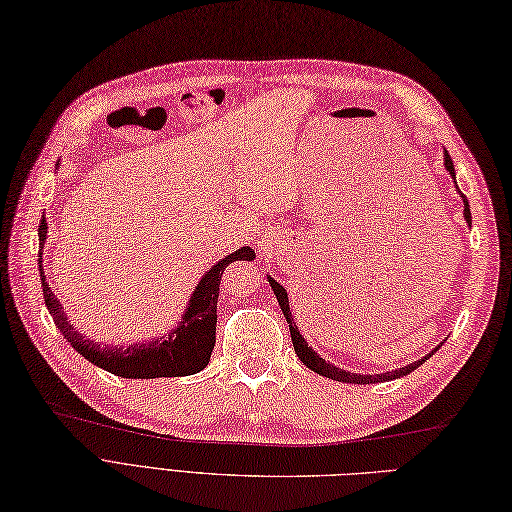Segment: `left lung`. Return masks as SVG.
Wrapping results in <instances>:
<instances>
[{"mask_svg": "<svg viewBox=\"0 0 512 512\" xmlns=\"http://www.w3.org/2000/svg\"><path fill=\"white\" fill-rule=\"evenodd\" d=\"M443 160H445V169L450 171L452 180L456 182L454 162H452L450 154H447V149L443 152ZM456 189H458V186H456ZM458 193H460V189H458ZM460 197H463V204H465V210H463L465 221H467L469 226H471V210H469V202H467L463 193H460ZM267 280H269V286L273 289V293H276V297H278V304H280L282 313H284V317H286V323H289L291 341H293V347H295V354L299 356V360H302V363H304L308 369H313L315 373H319V376H326V378H330V380H339V382H350V384H376V382H384V380H395V378L408 376L410 371H415L417 367H421V365L426 363V360H428L434 352H439V347L443 345V343H441V345H436L430 354H426L423 358L415 360V363H410V365L400 367V369H393V371H386V373H365V376H360V373L345 371V369H341V367L332 365L330 360L321 358V356L313 350V347H310V345L306 343V339H304L302 334H299V330H297V326H295V321H293L291 308H289V295H286V289H284V286H282L278 280H273L271 276H267Z\"/></svg>", "mask_w": 512, "mask_h": 512, "instance_id": "obj_1", "label": "left lung"}]
</instances>
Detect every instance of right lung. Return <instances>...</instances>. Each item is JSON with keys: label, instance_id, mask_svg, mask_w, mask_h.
Segmentation results:
<instances>
[{"label": "right lung", "instance_id": "obj_1", "mask_svg": "<svg viewBox=\"0 0 512 512\" xmlns=\"http://www.w3.org/2000/svg\"><path fill=\"white\" fill-rule=\"evenodd\" d=\"M47 241V223L45 219L39 226V271H41V286L43 297L49 315L54 317L56 328L65 336L67 343L84 356L89 363L97 365L108 373H115L119 378H180L199 373L210 360L215 347V332H217V297H219V282L221 273L234 260H254L256 254L252 247H241L236 252L221 258L219 263L210 267L202 280L193 289L189 304L176 328H171L167 334L156 336L152 341L134 343V345H102L93 339H86L80 334L73 323H69L65 308L60 299L52 293L45 271H43V247Z\"/></svg>", "mask_w": 512, "mask_h": 512}]
</instances>
